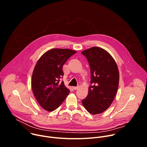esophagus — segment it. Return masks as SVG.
Here are the masks:
<instances>
[{"instance_id": "obj_1", "label": "esophagus", "mask_w": 147, "mask_h": 147, "mask_svg": "<svg viewBox=\"0 0 147 147\" xmlns=\"http://www.w3.org/2000/svg\"><path fill=\"white\" fill-rule=\"evenodd\" d=\"M78 87H79V86H77V87H73V89L74 90H76L78 89Z\"/></svg>"}]
</instances>
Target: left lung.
Here are the masks:
<instances>
[{"mask_svg": "<svg viewBox=\"0 0 147 147\" xmlns=\"http://www.w3.org/2000/svg\"><path fill=\"white\" fill-rule=\"evenodd\" d=\"M81 53L89 63L91 84L82 103L89 113L98 115L111 106L116 95L119 82L118 67L112 56L101 48L92 47Z\"/></svg>", "mask_w": 147, "mask_h": 147, "instance_id": "obj_1", "label": "left lung"}]
</instances>
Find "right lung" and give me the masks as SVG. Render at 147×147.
Returning a JSON list of instances; mask_svg holds the SVG:
<instances>
[{"mask_svg": "<svg viewBox=\"0 0 147 147\" xmlns=\"http://www.w3.org/2000/svg\"><path fill=\"white\" fill-rule=\"evenodd\" d=\"M77 52L69 49H52L46 52L38 60L31 80L34 95L45 110L56 109L70 92L64 82L62 67L67 60Z\"/></svg>", "mask_w": 147, "mask_h": 147, "instance_id": "add662e5", "label": "right lung"}]
</instances>
